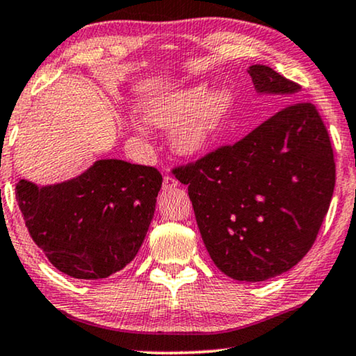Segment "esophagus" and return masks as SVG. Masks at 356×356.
I'll use <instances>...</instances> for the list:
<instances>
[{
	"instance_id": "obj_1",
	"label": "esophagus",
	"mask_w": 356,
	"mask_h": 356,
	"mask_svg": "<svg viewBox=\"0 0 356 356\" xmlns=\"http://www.w3.org/2000/svg\"><path fill=\"white\" fill-rule=\"evenodd\" d=\"M177 186H178L177 179H175L172 175H165V177H163V189H165V191H170V189H173Z\"/></svg>"
}]
</instances>
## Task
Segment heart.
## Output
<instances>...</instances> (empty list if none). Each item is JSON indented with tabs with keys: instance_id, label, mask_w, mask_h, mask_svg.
Wrapping results in <instances>:
<instances>
[{
	"instance_id": "1",
	"label": "heart",
	"mask_w": 356,
	"mask_h": 356,
	"mask_svg": "<svg viewBox=\"0 0 356 356\" xmlns=\"http://www.w3.org/2000/svg\"><path fill=\"white\" fill-rule=\"evenodd\" d=\"M233 105L228 89L212 92L207 84H196L154 100L145 110V121L173 129L172 144L179 155L199 157L227 133Z\"/></svg>"
}]
</instances>
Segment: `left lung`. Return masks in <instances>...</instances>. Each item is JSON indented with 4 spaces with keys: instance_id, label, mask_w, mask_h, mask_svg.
<instances>
[{
    "instance_id": "8db88e82",
    "label": "left lung",
    "mask_w": 356,
    "mask_h": 356,
    "mask_svg": "<svg viewBox=\"0 0 356 356\" xmlns=\"http://www.w3.org/2000/svg\"><path fill=\"white\" fill-rule=\"evenodd\" d=\"M248 72L257 94L292 104L173 175L188 184L213 264L235 280L262 282L311 250L334 194L335 162L316 106L295 102L300 86L264 65Z\"/></svg>"
}]
</instances>
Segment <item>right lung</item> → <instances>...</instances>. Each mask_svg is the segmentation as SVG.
<instances>
[{
  "instance_id": "add662e5",
  "label": "right lung",
  "mask_w": 356,
  "mask_h": 356,
  "mask_svg": "<svg viewBox=\"0 0 356 356\" xmlns=\"http://www.w3.org/2000/svg\"><path fill=\"white\" fill-rule=\"evenodd\" d=\"M162 175L124 160H97L67 181L16 184L29 233L63 274L105 279L138 254L152 222Z\"/></svg>"
}]
</instances>
